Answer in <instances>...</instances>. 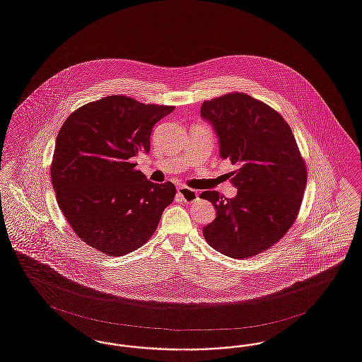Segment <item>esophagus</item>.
<instances>
[{
	"label": "esophagus",
	"mask_w": 362,
	"mask_h": 362,
	"mask_svg": "<svg viewBox=\"0 0 362 362\" xmlns=\"http://www.w3.org/2000/svg\"><path fill=\"white\" fill-rule=\"evenodd\" d=\"M177 194L182 197V199L185 202H195L198 199V192L192 188L186 187V186H179Z\"/></svg>",
	"instance_id": "1"
}]
</instances>
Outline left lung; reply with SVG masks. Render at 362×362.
<instances>
[{
    "instance_id": "obj_1",
    "label": "left lung",
    "mask_w": 362,
    "mask_h": 362,
    "mask_svg": "<svg viewBox=\"0 0 362 362\" xmlns=\"http://www.w3.org/2000/svg\"><path fill=\"white\" fill-rule=\"evenodd\" d=\"M201 116L216 130L219 155L238 168L228 176L229 199L203 191L217 217L203 228L207 244L232 259H247L276 244L298 217L307 170L286 119L245 93L203 102Z\"/></svg>"
}]
</instances>
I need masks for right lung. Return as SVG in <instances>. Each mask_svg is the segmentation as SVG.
<instances>
[{"instance_id": "right-lung-1", "label": "right lung", "mask_w": 362, "mask_h": 362, "mask_svg": "<svg viewBox=\"0 0 362 362\" xmlns=\"http://www.w3.org/2000/svg\"><path fill=\"white\" fill-rule=\"evenodd\" d=\"M175 106L109 95L73 112L59 130L51 164L59 207L74 233L107 256L144 245L175 198L132 161L149 152L151 133Z\"/></svg>"}]
</instances>
